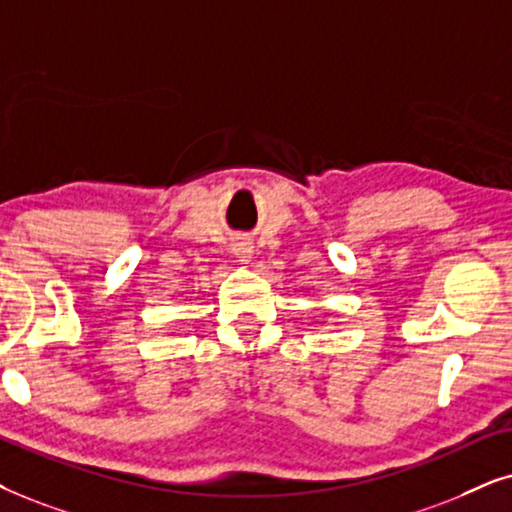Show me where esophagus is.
<instances>
[{
	"mask_svg": "<svg viewBox=\"0 0 512 512\" xmlns=\"http://www.w3.org/2000/svg\"><path fill=\"white\" fill-rule=\"evenodd\" d=\"M231 252L238 257V262L248 264L252 260V243L248 238H236V241L231 243Z\"/></svg>",
	"mask_w": 512,
	"mask_h": 512,
	"instance_id": "1",
	"label": "esophagus"
}]
</instances>
